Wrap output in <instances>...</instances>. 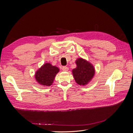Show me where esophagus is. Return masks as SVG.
Here are the masks:
<instances>
[{
    "mask_svg": "<svg viewBox=\"0 0 133 133\" xmlns=\"http://www.w3.org/2000/svg\"><path fill=\"white\" fill-rule=\"evenodd\" d=\"M68 70H69V69H68V68L65 66H63L62 68V70L63 71H68Z\"/></svg>",
    "mask_w": 133,
    "mask_h": 133,
    "instance_id": "34e87169",
    "label": "esophagus"
}]
</instances>
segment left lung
<instances>
[{"label":"left lung","instance_id":"obj_1","mask_svg":"<svg viewBox=\"0 0 133 133\" xmlns=\"http://www.w3.org/2000/svg\"><path fill=\"white\" fill-rule=\"evenodd\" d=\"M75 64L76 66L72 70L75 81L78 85L85 86L93 78L95 73V68L90 62L82 58L76 59Z\"/></svg>","mask_w":133,"mask_h":133}]
</instances>
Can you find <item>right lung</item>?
<instances>
[{
	"instance_id": "right-lung-1",
	"label": "right lung",
	"mask_w": 133,
	"mask_h": 133,
	"mask_svg": "<svg viewBox=\"0 0 133 133\" xmlns=\"http://www.w3.org/2000/svg\"><path fill=\"white\" fill-rule=\"evenodd\" d=\"M59 68L50 63H45L36 71L34 78L38 84L43 87H49L53 83L56 75L59 71Z\"/></svg>"
}]
</instances>
